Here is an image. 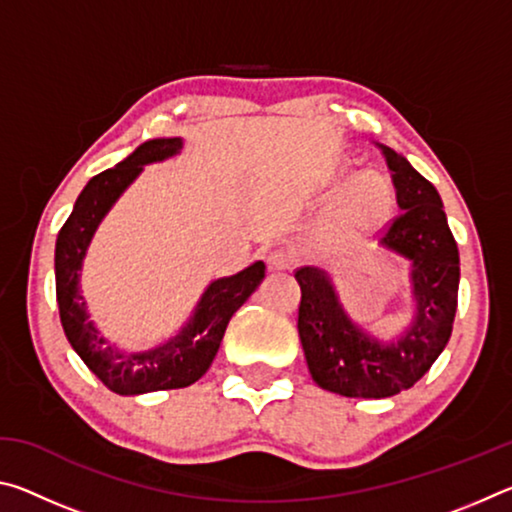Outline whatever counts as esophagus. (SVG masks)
Masks as SVG:
<instances>
[{
    "mask_svg": "<svg viewBox=\"0 0 512 512\" xmlns=\"http://www.w3.org/2000/svg\"><path fill=\"white\" fill-rule=\"evenodd\" d=\"M266 266H268V271H289V268L293 266V253H289V250H284V248H275L268 253Z\"/></svg>",
    "mask_w": 512,
    "mask_h": 512,
    "instance_id": "obj_1",
    "label": "esophagus"
}]
</instances>
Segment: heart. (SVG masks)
<instances>
[{"label":"heart","mask_w":512,"mask_h":512,"mask_svg":"<svg viewBox=\"0 0 512 512\" xmlns=\"http://www.w3.org/2000/svg\"><path fill=\"white\" fill-rule=\"evenodd\" d=\"M393 210V192L377 173H363L345 189L327 216L332 237L350 241L379 230Z\"/></svg>","instance_id":"heart-1"}]
</instances>
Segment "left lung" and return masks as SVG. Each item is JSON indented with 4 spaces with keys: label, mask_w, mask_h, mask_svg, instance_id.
<instances>
[{
    "label": "left lung",
    "mask_w": 512,
    "mask_h": 512,
    "mask_svg": "<svg viewBox=\"0 0 512 512\" xmlns=\"http://www.w3.org/2000/svg\"><path fill=\"white\" fill-rule=\"evenodd\" d=\"M400 214L388 225L381 246L411 259L415 316L400 339H372L345 314L329 277L314 266L296 271L300 284L298 334L311 377L343 397L381 400L411 388L440 357L452 336L458 305V248L443 201L404 155L384 144Z\"/></svg>",
    "instance_id": "obj_1"
}]
</instances>
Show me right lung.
Listing matches in <instances>:
<instances>
[{
  "label": "right lung",
  "mask_w": 512,
  "mask_h": 512,
  "mask_svg": "<svg viewBox=\"0 0 512 512\" xmlns=\"http://www.w3.org/2000/svg\"><path fill=\"white\" fill-rule=\"evenodd\" d=\"M180 137H162L137 146L117 167L94 176L76 198L56 239V300L67 341L103 386L117 395H142L153 391L185 388L201 379L219 352L225 327L235 311L264 280V262L214 280L198 300L194 316L180 334L146 352H124L110 345L88 316L81 296V266L94 230L121 192L140 176L144 164L167 160L180 153Z\"/></svg>",
  "instance_id": "add662e5"
}]
</instances>
